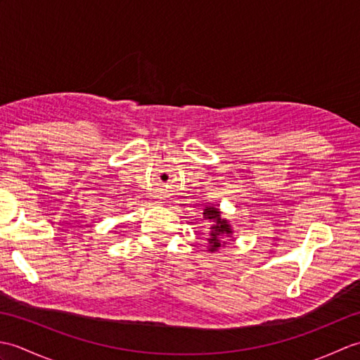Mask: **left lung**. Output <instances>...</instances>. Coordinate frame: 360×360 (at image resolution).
I'll list each match as a JSON object with an SVG mask.
<instances>
[{
	"label": "left lung",
	"mask_w": 360,
	"mask_h": 360,
	"mask_svg": "<svg viewBox=\"0 0 360 360\" xmlns=\"http://www.w3.org/2000/svg\"><path fill=\"white\" fill-rule=\"evenodd\" d=\"M202 217L210 223L207 249L213 254V252H218L221 248L226 246L227 238H231L233 235V229L218 207H205Z\"/></svg>",
	"instance_id": "8db88e82"
}]
</instances>
